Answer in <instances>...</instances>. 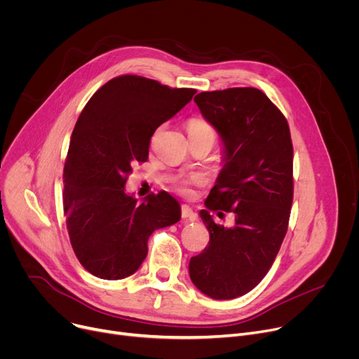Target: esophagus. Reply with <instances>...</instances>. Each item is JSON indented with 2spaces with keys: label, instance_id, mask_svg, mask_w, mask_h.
<instances>
[{
  "label": "esophagus",
  "instance_id": "1",
  "mask_svg": "<svg viewBox=\"0 0 359 359\" xmlns=\"http://www.w3.org/2000/svg\"><path fill=\"white\" fill-rule=\"evenodd\" d=\"M182 218H183V219H191V221H194V219H196V214L192 211L191 206L182 205Z\"/></svg>",
  "mask_w": 359,
  "mask_h": 359
}]
</instances>
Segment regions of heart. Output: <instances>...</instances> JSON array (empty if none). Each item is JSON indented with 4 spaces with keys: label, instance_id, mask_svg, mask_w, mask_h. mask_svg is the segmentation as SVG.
Returning <instances> with one entry per match:
<instances>
[{
    "label": "heart",
    "instance_id": "b5f03b06",
    "mask_svg": "<svg viewBox=\"0 0 359 359\" xmlns=\"http://www.w3.org/2000/svg\"><path fill=\"white\" fill-rule=\"evenodd\" d=\"M161 130V128L157 129L156 135L158 134V132ZM187 130H189V135H201V134H211L215 137V130L214 128L208 123L205 122L202 119H196V118H192L189 122H187ZM205 182V177L201 173H192L189 176H186L180 180H177L176 183V191L179 194H183V195H189L191 194V186H195V184H202Z\"/></svg>",
    "mask_w": 359,
    "mask_h": 359
}]
</instances>
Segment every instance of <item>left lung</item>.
I'll return each instance as SVG.
<instances>
[{"label": "left lung", "mask_w": 359, "mask_h": 359, "mask_svg": "<svg viewBox=\"0 0 359 359\" xmlns=\"http://www.w3.org/2000/svg\"><path fill=\"white\" fill-rule=\"evenodd\" d=\"M194 100L221 135L225 164L201 211L210 243L191 259L189 273L205 295L231 299L265 278L287 234L292 141L287 118L257 88L203 91ZM210 210L234 212L236 225L215 224Z\"/></svg>", "instance_id": "left-lung-1"}]
</instances>
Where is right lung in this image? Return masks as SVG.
Segmentation results:
<instances>
[{"label": "right lung", "mask_w": 359, "mask_h": 359, "mask_svg": "<svg viewBox=\"0 0 359 359\" xmlns=\"http://www.w3.org/2000/svg\"><path fill=\"white\" fill-rule=\"evenodd\" d=\"M195 93L126 74L83 109L64 165V214L72 250L91 275L116 280L135 273L149 236L180 219V205L167 192L138 203L125 183L132 165L147 161L156 129Z\"/></svg>", "instance_id": "1"}]
</instances>
